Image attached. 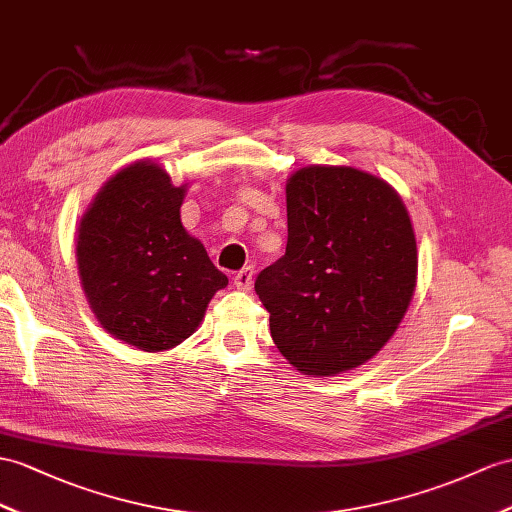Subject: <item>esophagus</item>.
<instances>
[{
	"label": "esophagus",
	"instance_id": "esophagus-1",
	"mask_svg": "<svg viewBox=\"0 0 512 512\" xmlns=\"http://www.w3.org/2000/svg\"><path fill=\"white\" fill-rule=\"evenodd\" d=\"M252 282H254V267L247 265L241 271H236V276H234V286H236V289L249 291V289H252Z\"/></svg>",
	"mask_w": 512,
	"mask_h": 512
}]
</instances>
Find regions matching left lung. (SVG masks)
<instances>
[{"instance_id": "1", "label": "left lung", "mask_w": 512, "mask_h": 512, "mask_svg": "<svg viewBox=\"0 0 512 512\" xmlns=\"http://www.w3.org/2000/svg\"><path fill=\"white\" fill-rule=\"evenodd\" d=\"M286 252L258 273L271 339L306 376L367 363L400 326L417 282V243L389 184L313 165L286 182Z\"/></svg>"}]
</instances>
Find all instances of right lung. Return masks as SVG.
Segmentation results:
<instances>
[{
	"label": "right lung",
	"mask_w": 512,
	"mask_h": 512,
	"mask_svg": "<svg viewBox=\"0 0 512 512\" xmlns=\"http://www.w3.org/2000/svg\"><path fill=\"white\" fill-rule=\"evenodd\" d=\"M184 186L143 160L112 176L78 228V269L97 321L160 352L195 332L228 276L180 221Z\"/></svg>",
	"instance_id": "add662e5"
}]
</instances>
